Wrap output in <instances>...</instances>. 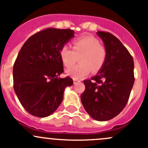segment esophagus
<instances>
[{"instance_id": "esophagus-1", "label": "esophagus", "mask_w": 148, "mask_h": 148, "mask_svg": "<svg viewBox=\"0 0 148 148\" xmlns=\"http://www.w3.org/2000/svg\"><path fill=\"white\" fill-rule=\"evenodd\" d=\"M79 82H80V80H77V79H73V83H74V84H77V83H79Z\"/></svg>"}]
</instances>
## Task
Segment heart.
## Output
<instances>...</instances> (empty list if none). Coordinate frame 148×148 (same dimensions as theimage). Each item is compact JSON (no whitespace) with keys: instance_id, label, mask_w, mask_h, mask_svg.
<instances>
[{"instance_id":"1","label":"heart","mask_w":148,"mask_h":148,"mask_svg":"<svg viewBox=\"0 0 148 148\" xmlns=\"http://www.w3.org/2000/svg\"><path fill=\"white\" fill-rule=\"evenodd\" d=\"M80 57L81 64L67 68L65 73L73 79H82L90 73H97L103 67L106 58V51L99 41L92 37H84L73 42V49L63 45L60 51V57L65 67H70Z\"/></svg>"}]
</instances>
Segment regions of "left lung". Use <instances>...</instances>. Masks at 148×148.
<instances>
[{"label": "left lung", "instance_id": "left-lung-1", "mask_svg": "<svg viewBox=\"0 0 148 148\" xmlns=\"http://www.w3.org/2000/svg\"><path fill=\"white\" fill-rule=\"evenodd\" d=\"M106 51L103 67L90 80H83L82 104L91 118L107 121L125 107L133 86L134 61L127 48L110 33L97 31Z\"/></svg>", "mask_w": 148, "mask_h": 148}]
</instances>
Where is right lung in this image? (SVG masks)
<instances>
[{"label":"right lung","instance_id":"add662e5","mask_svg":"<svg viewBox=\"0 0 148 148\" xmlns=\"http://www.w3.org/2000/svg\"><path fill=\"white\" fill-rule=\"evenodd\" d=\"M74 37L71 29L48 28L25 41L13 65V88L20 103L34 116L45 118L59 107L69 77H60L63 64L62 47Z\"/></svg>","mask_w":148,"mask_h":148}]
</instances>
